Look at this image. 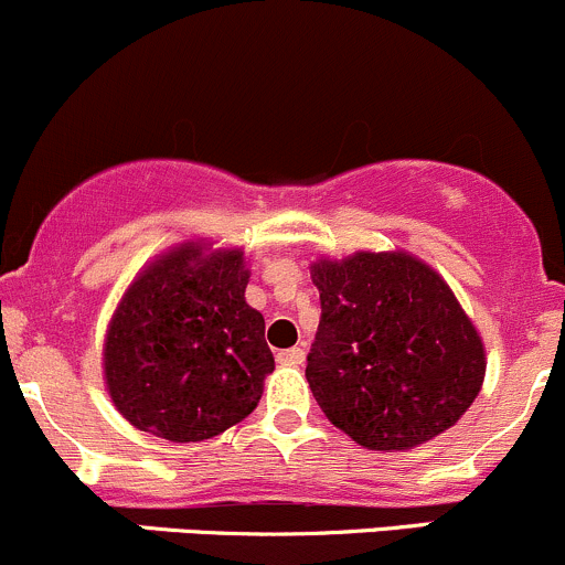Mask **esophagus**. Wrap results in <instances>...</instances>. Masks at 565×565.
I'll return each instance as SVG.
<instances>
[{"label": "esophagus", "instance_id": "obj_1", "mask_svg": "<svg viewBox=\"0 0 565 565\" xmlns=\"http://www.w3.org/2000/svg\"><path fill=\"white\" fill-rule=\"evenodd\" d=\"M276 361L281 363V366H300V363L306 361V352L300 350V347H292V350H284L278 352Z\"/></svg>", "mask_w": 565, "mask_h": 565}]
</instances>
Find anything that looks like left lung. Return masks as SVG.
Returning a JSON list of instances; mask_svg holds the SVG:
<instances>
[{
    "instance_id": "1",
    "label": "left lung",
    "mask_w": 565,
    "mask_h": 565,
    "mask_svg": "<svg viewBox=\"0 0 565 565\" xmlns=\"http://www.w3.org/2000/svg\"><path fill=\"white\" fill-rule=\"evenodd\" d=\"M319 289L309 380L333 426L372 451H407L467 413L487 372L483 341L451 287L404 250L311 265Z\"/></svg>"
}]
</instances>
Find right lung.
Wrapping results in <instances>:
<instances>
[{
  "instance_id": "obj_1",
  "label": "right lung",
  "mask_w": 565,
  "mask_h": 565,
  "mask_svg": "<svg viewBox=\"0 0 565 565\" xmlns=\"http://www.w3.org/2000/svg\"><path fill=\"white\" fill-rule=\"evenodd\" d=\"M246 284L241 248L204 243H182L136 276L104 344L106 391L125 420L199 443L254 413L276 361Z\"/></svg>"
}]
</instances>
